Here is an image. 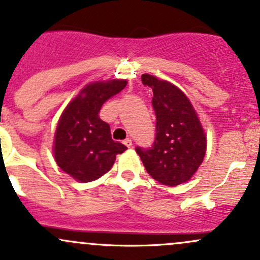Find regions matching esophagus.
Instances as JSON below:
<instances>
[{
  "mask_svg": "<svg viewBox=\"0 0 260 260\" xmlns=\"http://www.w3.org/2000/svg\"><path fill=\"white\" fill-rule=\"evenodd\" d=\"M123 143H124L125 146L128 147V148H131V147H132V139H131V138H125L124 141H123Z\"/></svg>",
  "mask_w": 260,
  "mask_h": 260,
  "instance_id": "obj_1",
  "label": "esophagus"
}]
</instances>
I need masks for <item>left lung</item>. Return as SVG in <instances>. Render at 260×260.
Here are the masks:
<instances>
[{
    "label": "left lung",
    "instance_id": "8db88e82",
    "mask_svg": "<svg viewBox=\"0 0 260 260\" xmlns=\"http://www.w3.org/2000/svg\"><path fill=\"white\" fill-rule=\"evenodd\" d=\"M153 91L155 138L151 148H136L143 166L160 184L179 185L194 176L207 151V137L188 97L171 82L142 75Z\"/></svg>",
    "mask_w": 260,
    "mask_h": 260
}]
</instances>
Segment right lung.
<instances>
[{"instance_id":"1","label":"right lung","mask_w":260,"mask_h":260,"mask_svg":"<svg viewBox=\"0 0 260 260\" xmlns=\"http://www.w3.org/2000/svg\"><path fill=\"white\" fill-rule=\"evenodd\" d=\"M125 86V80L87 84L61 114L54 133V159L62 171L78 182L102 177L112 168L116 155L127 149L112 139L109 124L98 116L103 103Z\"/></svg>"}]
</instances>
